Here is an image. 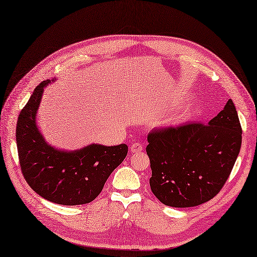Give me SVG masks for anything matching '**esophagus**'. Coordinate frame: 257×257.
<instances>
[{"instance_id": "obj_1", "label": "esophagus", "mask_w": 257, "mask_h": 257, "mask_svg": "<svg viewBox=\"0 0 257 257\" xmlns=\"http://www.w3.org/2000/svg\"><path fill=\"white\" fill-rule=\"evenodd\" d=\"M144 150V146L141 143H134L131 146V152L132 153H138Z\"/></svg>"}]
</instances>
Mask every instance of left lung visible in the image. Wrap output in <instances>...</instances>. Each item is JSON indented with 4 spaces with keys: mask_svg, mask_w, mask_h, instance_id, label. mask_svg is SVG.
<instances>
[{
    "mask_svg": "<svg viewBox=\"0 0 257 257\" xmlns=\"http://www.w3.org/2000/svg\"><path fill=\"white\" fill-rule=\"evenodd\" d=\"M242 131L228 99L208 124L186 122L148 135L151 191L166 206L188 208L213 198L226 182L240 151Z\"/></svg>",
    "mask_w": 257,
    "mask_h": 257,
    "instance_id": "obj_1",
    "label": "left lung"
}]
</instances>
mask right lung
Listing matches in <instances>:
<instances>
[{
    "label": "right lung",
    "mask_w": 257,
    "mask_h": 257,
    "mask_svg": "<svg viewBox=\"0 0 257 257\" xmlns=\"http://www.w3.org/2000/svg\"><path fill=\"white\" fill-rule=\"evenodd\" d=\"M37 85L17 122L16 142L22 174L38 195L54 204L76 206L91 203L102 192L108 177L127 154V146L91 144L76 150L51 146L37 125V112L46 87Z\"/></svg>",
    "instance_id": "add662e5"
}]
</instances>
